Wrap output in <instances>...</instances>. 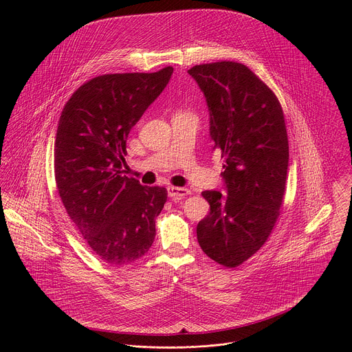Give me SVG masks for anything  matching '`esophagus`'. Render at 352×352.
I'll return each instance as SVG.
<instances>
[{"label":"esophagus","instance_id":"1","mask_svg":"<svg viewBox=\"0 0 352 352\" xmlns=\"http://www.w3.org/2000/svg\"><path fill=\"white\" fill-rule=\"evenodd\" d=\"M168 196L171 199H182L190 193L189 189L186 188H177V186H168Z\"/></svg>","mask_w":352,"mask_h":352}]
</instances>
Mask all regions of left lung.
I'll use <instances>...</instances> for the list:
<instances>
[{
    "instance_id": "left-lung-1",
    "label": "left lung",
    "mask_w": 352,
    "mask_h": 352,
    "mask_svg": "<svg viewBox=\"0 0 352 352\" xmlns=\"http://www.w3.org/2000/svg\"><path fill=\"white\" fill-rule=\"evenodd\" d=\"M188 72L205 93L228 193L202 192L210 213L196 227L197 242L219 265L236 267L265 245L280 216L288 168L284 113L274 91L243 64L219 61Z\"/></svg>"
}]
</instances>
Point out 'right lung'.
<instances>
[{"instance_id": "add662e5", "label": "right lung", "mask_w": 352, "mask_h": 352, "mask_svg": "<svg viewBox=\"0 0 352 352\" xmlns=\"http://www.w3.org/2000/svg\"><path fill=\"white\" fill-rule=\"evenodd\" d=\"M173 67L157 72L106 74L74 91L61 113L54 173L63 205L93 252L122 266L148 252L167 189L122 175L126 139L167 86Z\"/></svg>"}]
</instances>
